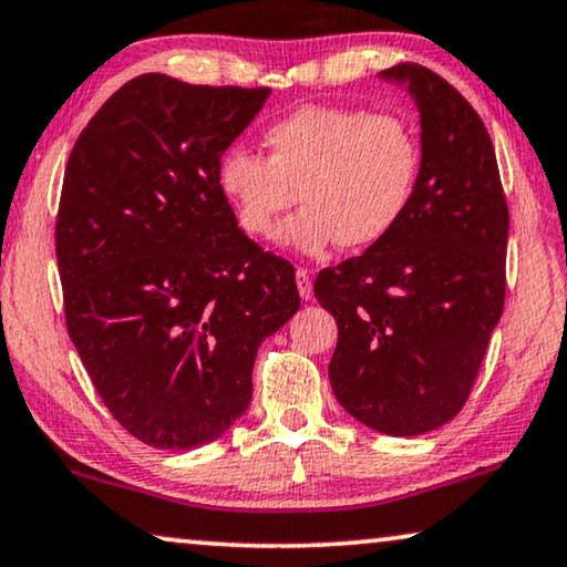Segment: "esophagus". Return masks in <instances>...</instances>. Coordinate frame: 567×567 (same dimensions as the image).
<instances>
[{"label":"esophagus","instance_id":"34e87169","mask_svg":"<svg viewBox=\"0 0 567 567\" xmlns=\"http://www.w3.org/2000/svg\"><path fill=\"white\" fill-rule=\"evenodd\" d=\"M295 280H298L300 298H302V300H310V298H312V280H310L308 269H302V267L295 269Z\"/></svg>","mask_w":567,"mask_h":567}]
</instances>
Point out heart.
I'll use <instances>...</instances> for the list:
<instances>
[{
  "label": "heart",
  "instance_id": "heart-1",
  "mask_svg": "<svg viewBox=\"0 0 567 567\" xmlns=\"http://www.w3.org/2000/svg\"><path fill=\"white\" fill-rule=\"evenodd\" d=\"M267 159L229 147L216 165V188L244 234L272 239L295 198L302 206L282 241L306 257L338 244L374 247L402 221L415 190L420 147L394 114L343 106H302L267 126Z\"/></svg>",
  "mask_w": 567,
  "mask_h": 567
}]
</instances>
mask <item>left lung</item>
I'll return each mask as SVG.
<instances>
[{
    "mask_svg": "<svg viewBox=\"0 0 567 567\" xmlns=\"http://www.w3.org/2000/svg\"><path fill=\"white\" fill-rule=\"evenodd\" d=\"M379 79L408 89L420 114V171L390 236L328 267L316 298L338 323L328 379L351 417L410 437L466 404L504 308L509 208L481 116L415 63Z\"/></svg>",
    "mask_w": 567,
    "mask_h": 567,
    "instance_id": "8db88e82",
    "label": "left lung"
}]
</instances>
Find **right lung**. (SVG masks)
Segmentation results:
<instances>
[{
	"label": "right lung",
	"mask_w": 567,
	"mask_h": 567,
	"mask_svg": "<svg viewBox=\"0 0 567 567\" xmlns=\"http://www.w3.org/2000/svg\"><path fill=\"white\" fill-rule=\"evenodd\" d=\"M267 96L145 73L68 157L55 224L68 336L109 412L159 451L206 445L247 412L259 343L300 308L290 261L261 251L216 188Z\"/></svg>",
	"instance_id": "1"
}]
</instances>
